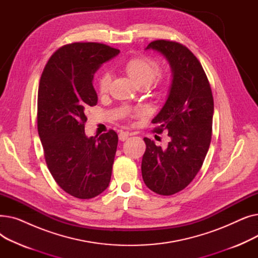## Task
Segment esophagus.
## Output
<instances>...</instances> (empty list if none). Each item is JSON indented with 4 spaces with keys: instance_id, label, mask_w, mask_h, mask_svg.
Here are the masks:
<instances>
[{
    "instance_id": "obj_1",
    "label": "esophagus",
    "mask_w": 258,
    "mask_h": 258,
    "mask_svg": "<svg viewBox=\"0 0 258 258\" xmlns=\"http://www.w3.org/2000/svg\"><path fill=\"white\" fill-rule=\"evenodd\" d=\"M118 137H119L120 141H125L130 137V134L127 132H120L119 135H118Z\"/></svg>"
}]
</instances>
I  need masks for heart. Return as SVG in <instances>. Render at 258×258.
Returning a JSON list of instances; mask_svg holds the SVG:
<instances>
[{"label": "heart", "instance_id": "b5f03b06", "mask_svg": "<svg viewBox=\"0 0 258 258\" xmlns=\"http://www.w3.org/2000/svg\"><path fill=\"white\" fill-rule=\"evenodd\" d=\"M159 61L153 57L142 55H134L127 59L123 64V70L127 76L134 81L135 85L141 88H148L155 80L159 73ZM111 85V75L107 72H102L97 77L96 88L100 95L108 92ZM166 86V78L160 77L158 79V88L164 89Z\"/></svg>", "mask_w": 258, "mask_h": 258}]
</instances>
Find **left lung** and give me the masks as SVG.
<instances>
[{
  "label": "left lung",
  "mask_w": 258,
  "mask_h": 258,
  "mask_svg": "<svg viewBox=\"0 0 258 258\" xmlns=\"http://www.w3.org/2000/svg\"><path fill=\"white\" fill-rule=\"evenodd\" d=\"M146 49L163 54L172 70L168 98L153 119V133L167 132L169 142L161 147L144 138L142 158L145 185L161 196H171L187 187L200 171L212 135L213 96L207 75L195 54L184 45L157 39Z\"/></svg>",
  "instance_id": "1"
}]
</instances>
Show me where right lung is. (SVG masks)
<instances>
[{"mask_svg": "<svg viewBox=\"0 0 258 258\" xmlns=\"http://www.w3.org/2000/svg\"><path fill=\"white\" fill-rule=\"evenodd\" d=\"M118 49L100 43H72L52 54L40 76L37 131L53 179L77 199L97 197L111 181L118 135L85 134L87 110L97 104L94 73Z\"/></svg>", "mask_w": 258, "mask_h": 258, "instance_id": "1", "label": "right lung"}]
</instances>
